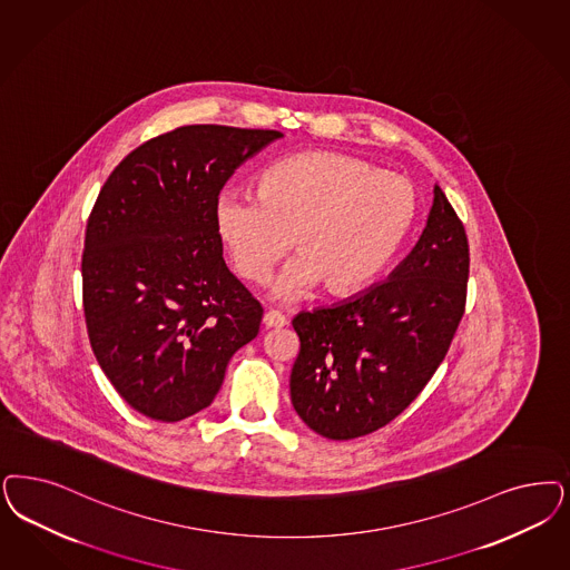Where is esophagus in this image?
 I'll list each match as a JSON object with an SVG mask.
<instances>
[{"label":"esophagus","mask_w":570,"mask_h":570,"mask_svg":"<svg viewBox=\"0 0 570 570\" xmlns=\"http://www.w3.org/2000/svg\"><path fill=\"white\" fill-rule=\"evenodd\" d=\"M263 324H265V328H282V326H286L288 322H286V317L279 314V312L269 309L267 314L263 315Z\"/></svg>","instance_id":"34e87169"}]
</instances>
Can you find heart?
<instances>
[{
	"instance_id": "heart-1",
	"label": "heart",
	"mask_w": 570,
	"mask_h": 570,
	"mask_svg": "<svg viewBox=\"0 0 570 570\" xmlns=\"http://www.w3.org/2000/svg\"><path fill=\"white\" fill-rule=\"evenodd\" d=\"M414 216L411 180L336 151L282 157L256 178V196L229 189L215 204L216 232L248 282L267 277L291 237L296 256L272 284L282 301L317 282L331 293L364 286L392 261Z\"/></svg>"
}]
</instances>
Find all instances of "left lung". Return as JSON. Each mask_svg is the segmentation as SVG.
Returning <instances> with one entry per match:
<instances>
[{
	"instance_id": "left-lung-1",
	"label": "left lung",
	"mask_w": 570,
	"mask_h": 570,
	"mask_svg": "<svg viewBox=\"0 0 570 570\" xmlns=\"http://www.w3.org/2000/svg\"><path fill=\"white\" fill-rule=\"evenodd\" d=\"M468 275L463 223L435 185L423 234L385 282L293 320L301 352L291 400L307 428L352 440L402 413L451 347Z\"/></svg>"
}]
</instances>
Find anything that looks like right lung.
<instances>
[{
  "label": "right lung",
  "mask_w": 570,
  "mask_h": 570,
  "mask_svg": "<svg viewBox=\"0 0 570 570\" xmlns=\"http://www.w3.org/2000/svg\"><path fill=\"white\" fill-rule=\"evenodd\" d=\"M284 135L183 126L142 142L102 185L86 225L92 352L140 414L175 423L210 406L263 307L223 261L215 204L237 168Z\"/></svg>",
  "instance_id": "add662e5"
}]
</instances>
